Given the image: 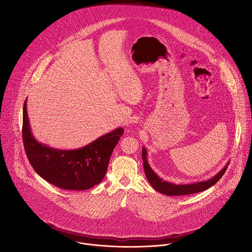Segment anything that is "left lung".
Segmentation results:
<instances>
[{
	"mask_svg": "<svg viewBox=\"0 0 252 252\" xmlns=\"http://www.w3.org/2000/svg\"><path fill=\"white\" fill-rule=\"evenodd\" d=\"M143 161H144V173L145 177L149 183L152 185V187L165 195L168 196H181V195H190L194 193H199L202 191H205L215 185L218 180L221 179V177L224 175L225 171L227 170V167L229 165L228 163L222 168L216 176L211 178L210 180H203V181H197L193 183H174L167 180L161 179L150 167L148 160H147V150L145 147H143Z\"/></svg>",
	"mask_w": 252,
	"mask_h": 252,
	"instance_id": "8db88e82",
	"label": "left lung"
}]
</instances>
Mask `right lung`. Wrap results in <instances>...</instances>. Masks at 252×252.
<instances>
[{
  "mask_svg": "<svg viewBox=\"0 0 252 252\" xmlns=\"http://www.w3.org/2000/svg\"><path fill=\"white\" fill-rule=\"evenodd\" d=\"M122 127L105 134L77 149H57L37 142L23 106V143L27 157L36 174L49 183L66 190H87L106 176L111 153L123 135Z\"/></svg>",
  "mask_w": 252,
  "mask_h": 252,
  "instance_id": "obj_1",
  "label": "right lung"
}]
</instances>
